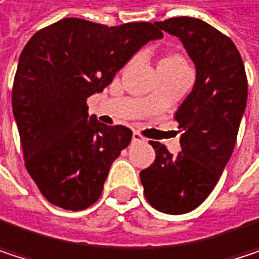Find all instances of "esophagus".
<instances>
[{"label": "esophagus", "instance_id": "1", "mask_svg": "<svg viewBox=\"0 0 259 259\" xmlns=\"http://www.w3.org/2000/svg\"><path fill=\"white\" fill-rule=\"evenodd\" d=\"M133 142L134 143H145V137L140 134V133H133Z\"/></svg>", "mask_w": 259, "mask_h": 259}]
</instances>
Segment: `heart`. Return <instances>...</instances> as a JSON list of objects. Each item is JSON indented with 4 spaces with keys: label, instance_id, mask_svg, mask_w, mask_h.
<instances>
[{
    "label": "heart",
    "instance_id": "b5f03b06",
    "mask_svg": "<svg viewBox=\"0 0 259 259\" xmlns=\"http://www.w3.org/2000/svg\"><path fill=\"white\" fill-rule=\"evenodd\" d=\"M160 65H187V63H186V60L180 54L170 53V54H167V56L163 57V60L160 62Z\"/></svg>",
    "mask_w": 259,
    "mask_h": 259
}]
</instances>
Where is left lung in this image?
Instances as JSON below:
<instances>
[{"label": "left lung", "mask_w": 259, "mask_h": 259, "mask_svg": "<svg viewBox=\"0 0 259 259\" xmlns=\"http://www.w3.org/2000/svg\"><path fill=\"white\" fill-rule=\"evenodd\" d=\"M180 37L196 66V82L175 114L181 152L161 143L154 163L140 172L146 200L166 214L197 208L215 187L229 161L247 102V76L234 42L209 24L189 16L155 22Z\"/></svg>", "instance_id": "obj_1"}]
</instances>
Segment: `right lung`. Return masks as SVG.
Masks as SVG:
<instances>
[{"mask_svg": "<svg viewBox=\"0 0 259 259\" xmlns=\"http://www.w3.org/2000/svg\"><path fill=\"white\" fill-rule=\"evenodd\" d=\"M161 37L151 22L107 27L66 18L28 40L12 105L25 167L48 202L79 211L99 199L133 131L89 116L87 98L102 92L145 44Z\"/></svg>", "mask_w": 259, "mask_h": 259, "instance_id": "add662e5", "label": "right lung"}]
</instances>
